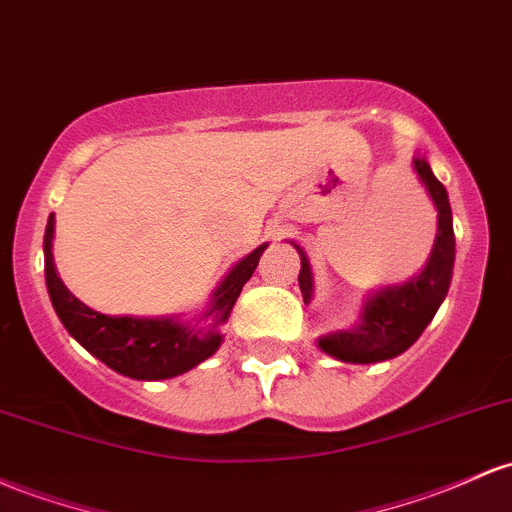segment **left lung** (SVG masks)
Here are the masks:
<instances>
[{
    "label": "left lung",
    "mask_w": 512,
    "mask_h": 512,
    "mask_svg": "<svg viewBox=\"0 0 512 512\" xmlns=\"http://www.w3.org/2000/svg\"><path fill=\"white\" fill-rule=\"evenodd\" d=\"M415 172L423 179L432 201L437 206V240L432 247L428 267L420 277L411 279L408 284L396 289H384L367 301L364 306V320L355 330L335 333L328 338H320V350L333 355L342 362H381L406 352L415 340L423 335L428 323L435 318L437 308L445 301L449 282H452L454 269V230H452V209H449L447 189L430 170L423 157H415ZM301 255L299 286L303 301H311L313 279L306 255L299 245H294Z\"/></svg>",
    "instance_id": "8db88e82"
}]
</instances>
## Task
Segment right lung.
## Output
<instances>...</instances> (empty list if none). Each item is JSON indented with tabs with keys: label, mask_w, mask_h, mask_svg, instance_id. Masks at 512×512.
Returning a JSON list of instances; mask_svg holds the SVG:
<instances>
[{
	"label": "right lung",
	"mask_w": 512,
	"mask_h": 512,
	"mask_svg": "<svg viewBox=\"0 0 512 512\" xmlns=\"http://www.w3.org/2000/svg\"><path fill=\"white\" fill-rule=\"evenodd\" d=\"M53 213L48 218L43 252H46V284L55 313L67 333L106 367L131 379H170L211 357L221 345L218 325L226 323L230 308L240 296L247 279L255 272L267 245L257 247L213 294L211 308L194 325H182L172 318H114L92 311L65 289L53 265Z\"/></svg>",
	"instance_id": "obj_1"
}]
</instances>
